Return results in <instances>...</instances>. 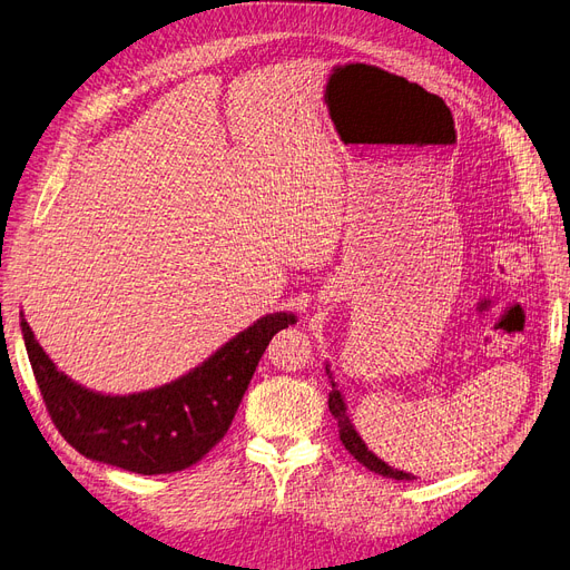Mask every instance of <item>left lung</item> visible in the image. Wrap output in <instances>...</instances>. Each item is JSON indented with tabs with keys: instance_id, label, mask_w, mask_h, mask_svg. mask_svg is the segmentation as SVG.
I'll use <instances>...</instances> for the list:
<instances>
[{
	"instance_id": "8db88e82",
	"label": "left lung",
	"mask_w": 570,
	"mask_h": 570,
	"mask_svg": "<svg viewBox=\"0 0 570 570\" xmlns=\"http://www.w3.org/2000/svg\"><path fill=\"white\" fill-rule=\"evenodd\" d=\"M326 373H328V377H331V394H328V411H331V415L338 420V432H341V441H343V446L354 455V460L356 462H362L364 468H368L371 472H375V474H383V476H390V479H396V481H402V479H406V481H411V479H415V476H411V474H406V472H402V470H394V468H390L385 460H381L377 458L373 451H368V446L364 444V439L360 436V432L354 430V425H352V420H350V415H347V406H345V399H343V394H341V390L335 387V383H333V375H331V371H328V366H326Z\"/></svg>"
}]
</instances>
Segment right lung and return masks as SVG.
<instances>
[{
    "mask_svg": "<svg viewBox=\"0 0 570 570\" xmlns=\"http://www.w3.org/2000/svg\"><path fill=\"white\" fill-rule=\"evenodd\" d=\"M291 324L296 314H265L178 381L124 396L77 385L56 368L26 320L20 331L47 411L75 451L136 474H171L225 436L272 335Z\"/></svg>",
    "mask_w": 570,
    "mask_h": 570,
    "instance_id": "add662e5",
    "label": "right lung"
}]
</instances>
